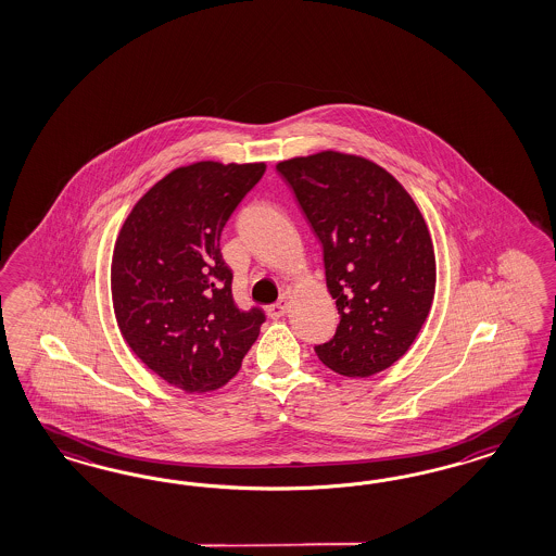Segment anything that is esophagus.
<instances>
[{
  "instance_id": "34e87169",
  "label": "esophagus",
  "mask_w": 556,
  "mask_h": 556,
  "mask_svg": "<svg viewBox=\"0 0 556 556\" xmlns=\"http://www.w3.org/2000/svg\"><path fill=\"white\" fill-rule=\"evenodd\" d=\"M287 312V300L286 298H281L279 302L273 303L267 307V314H269L270 320H279L281 316H286Z\"/></svg>"
}]
</instances>
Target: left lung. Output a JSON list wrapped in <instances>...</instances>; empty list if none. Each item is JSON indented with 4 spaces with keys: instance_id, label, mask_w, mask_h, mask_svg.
<instances>
[{
    "instance_id": "8db88e82",
    "label": "left lung",
    "mask_w": 556,
    "mask_h": 556,
    "mask_svg": "<svg viewBox=\"0 0 556 556\" xmlns=\"http://www.w3.org/2000/svg\"><path fill=\"white\" fill-rule=\"evenodd\" d=\"M277 170L295 193L324 251L337 300V334L314 351L346 377L400 361L428 318L437 258L418 205L388 170L363 156L324 151Z\"/></svg>"
}]
</instances>
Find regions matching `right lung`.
Segmentation results:
<instances>
[{"label":"right lung","mask_w":556,"mask_h":556,"mask_svg":"<svg viewBox=\"0 0 556 556\" xmlns=\"http://www.w3.org/2000/svg\"><path fill=\"white\" fill-rule=\"evenodd\" d=\"M265 163H193L170 170L138 200L112 258L119 332L170 386L214 391L235 377L265 321L240 309L219 236Z\"/></svg>","instance_id":"1"}]
</instances>
